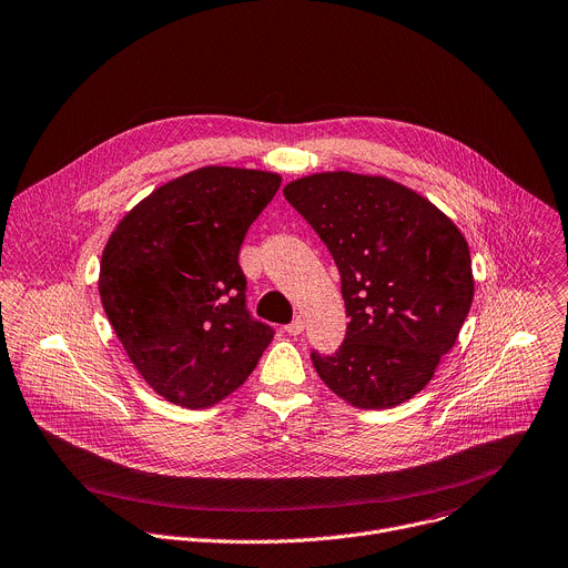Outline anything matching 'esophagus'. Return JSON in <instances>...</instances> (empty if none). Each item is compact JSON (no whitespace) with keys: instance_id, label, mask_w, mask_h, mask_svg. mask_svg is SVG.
I'll return each mask as SVG.
<instances>
[{"instance_id":"obj_1","label":"esophagus","mask_w":568,"mask_h":568,"mask_svg":"<svg viewBox=\"0 0 568 568\" xmlns=\"http://www.w3.org/2000/svg\"><path fill=\"white\" fill-rule=\"evenodd\" d=\"M285 333H287V335H301V333H303V320L296 317L292 324L285 326Z\"/></svg>"}]
</instances>
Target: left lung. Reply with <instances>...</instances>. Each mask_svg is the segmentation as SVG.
<instances>
[{"label":"left lung","mask_w":568,"mask_h":568,"mask_svg":"<svg viewBox=\"0 0 568 568\" xmlns=\"http://www.w3.org/2000/svg\"><path fill=\"white\" fill-rule=\"evenodd\" d=\"M328 246L342 278L346 337L311 353L346 403L387 409L422 392L474 301L469 244L435 205L385 176L324 172L283 187Z\"/></svg>","instance_id":"left-lung-1"}]
</instances>
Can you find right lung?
<instances>
[{
    "instance_id": "obj_1",
    "label": "right lung",
    "mask_w": 568,
    "mask_h": 568,
    "mask_svg": "<svg viewBox=\"0 0 568 568\" xmlns=\"http://www.w3.org/2000/svg\"><path fill=\"white\" fill-rule=\"evenodd\" d=\"M281 187L261 170L201 168L142 199L101 253L99 296L149 387L183 407L235 392L274 328L246 311L240 246Z\"/></svg>"
}]
</instances>
